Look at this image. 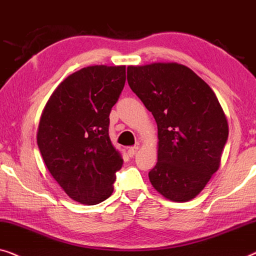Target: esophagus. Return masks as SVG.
<instances>
[{
  "mask_svg": "<svg viewBox=\"0 0 256 256\" xmlns=\"http://www.w3.org/2000/svg\"><path fill=\"white\" fill-rule=\"evenodd\" d=\"M138 150H139V147L138 146H132V147H128V154L130 156H134L136 154V152H138Z\"/></svg>",
  "mask_w": 256,
  "mask_h": 256,
  "instance_id": "34e87169",
  "label": "esophagus"
}]
</instances>
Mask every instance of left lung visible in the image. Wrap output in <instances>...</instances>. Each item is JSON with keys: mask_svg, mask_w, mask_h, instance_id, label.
Segmentation results:
<instances>
[{"mask_svg": "<svg viewBox=\"0 0 256 256\" xmlns=\"http://www.w3.org/2000/svg\"><path fill=\"white\" fill-rule=\"evenodd\" d=\"M128 82L158 125L150 183L172 202L195 198L218 170L228 142V120L217 96L190 68L176 62L128 66Z\"/></svg>", "mask_w": 256, "mask_h": 256, "instance_id": "left-lung-1", "label": "left lung"}]
</instances>
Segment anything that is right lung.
Here are the masks:
<instances>
[{
	"label": "right lung",
	"mask_w": 256,
	"mask_h": 256,
	"mask_svg": "<svg viewBox=\"0 0 256 256\" xmlns=\"http://www.w3.org/2000/svg\"><path fill=\"white\" fill-rule=\"evenodd\" d=\"M126 81L125 66L84 67L58 86L42 111L37 144L64 192L95 205L114 192L123 158L109 136V114Z\"/></svg>",
	"instance_id": "1"
}]
</instances>
